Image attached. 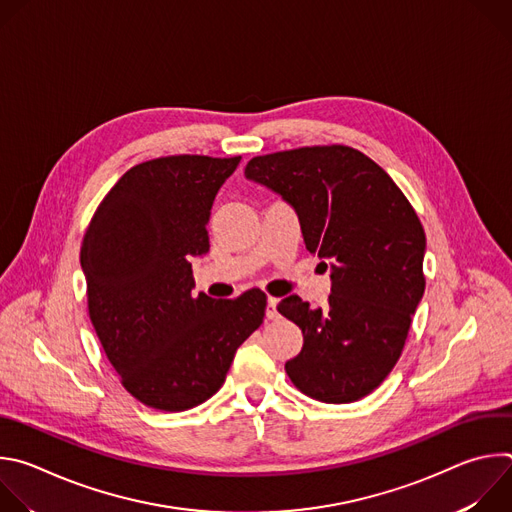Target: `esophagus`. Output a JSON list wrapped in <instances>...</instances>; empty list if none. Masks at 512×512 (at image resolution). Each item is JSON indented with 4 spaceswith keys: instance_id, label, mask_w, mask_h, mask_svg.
Wrapping results in <instances>:
<instances>
[{
    "instance_id": "1",
    "label": "esophagus",
    "mask_w": 512,
    "mask_h": 512,
    "mask_svg": "<svg viewBox=\"0 0 512 512\" xmlns=\"http://www.w3.org/2000/svg\"><path fill=\"white\" fill-rule=\"evenodd\" d=\"M265 316H267V320H277V318H279V312H277V300H275V298H269V300H267Z\"/></svg>"
}]
</instances>
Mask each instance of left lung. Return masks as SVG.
Instances as JSON below:
<instances>
[{
	"mask_svg": "<svg viewBox=\"0 0 512 512\" xmlns=\"http://www.w3.org/2000/svg\"><path fill=\"white\" fill-rule=\"evenodd\" d=\"M245 176L296 208L306 249L332 269L326 308L298 296L277 304L304 334L287 377L322 403L367 397L397 364L425 289L417 212L379 164L348 145L257 156Z\"/></svg>",
	"mask_w": 512,
	"mask_h": 512,
	"instance_id": "8db88e82",
	"label": "left lung"
}]
</instances>
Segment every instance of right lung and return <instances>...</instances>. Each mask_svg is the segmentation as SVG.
<instances>
[{
    "label": "right lung",
    "mask_w": 512,
    "mask_h": 512,
    "mask_svg": "<svg viewBox=\"0 0 512 512\" xmlns=\"http://www.w3.org/2000/svg\"><path fill=\"white\" fill-rule=\"evenodd\" d=\"M241 156H168L127 170L97 206L81 247L87 308L121 385L139 403L186 411L223 387L267 296H192L190 257L208 253L214 196Z\"/></svg>",
    "instance_id": "obj_1"
}]
</instances>
